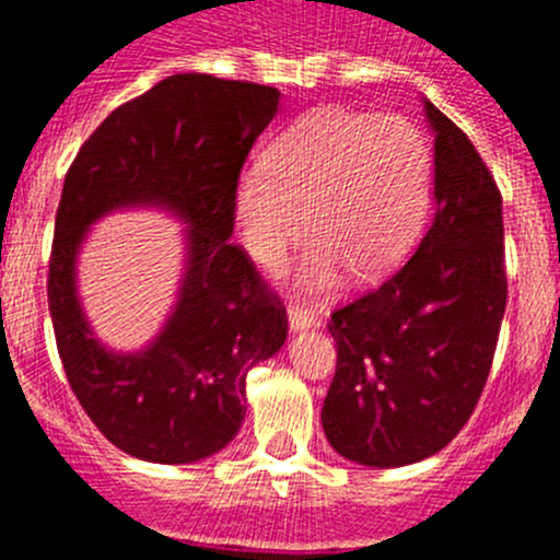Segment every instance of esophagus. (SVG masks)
Listing matches in <instances>:
<instances>
[{"label": "esophagus", "mask_w": 560, "mask_h": 560, "mask_svg": "<svg viewBox=\"0 0 560 560\" xmlns=\"http://www.w3.org/2000/svg\"><path fill=\"white\" fill-rule=\"evenodd\" d=\"M316 325V314L306 306H290V327L292 330H306V327Z\"/></svg>", "instance_id": "obj_1"}]
</instances>
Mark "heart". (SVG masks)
I'll use <instances>...</instances> for the list:
<instances>
[{
	"mask_svg": "<svg viewBox=\"0 0 560 560\" xmlns=\"http://www.w3.org/2000/svg\"><path fill=\"white\" fill-rule=\"evenodd\" d=\"M431 186L433 156L415 124L319 107L270 143L265 165L241 173L233 213L262 268L281 265L306 233L301 279L327 290L341 268L358 281L393 270L425 222Z\"/></svg>",
	"mask_w": 560,
	"mask_h": 560,
	"instance_id": "heart-1",
	"label": "heart"
}]
</instances>
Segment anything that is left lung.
<instances>
[{
  "instance_id": "1",
  "label": "left lung",
  "mask_w": 560,
  "mask_h": 560,
  "mask_svg": "<svg viewBox=\"0 0 560 560\" xmlns=\"http://www.w3.org/2000/svg\"><path fill=\"white\" fill-rule=\"evenodd\" d=\"M436 217L382 287L336 308L322 428L338 455L395 468L436 455L482 395L506 308L501 191L460 127L425 100Z\"/></svg>"
}]
</instances>
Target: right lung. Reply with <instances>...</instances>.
I'll return each mask as SVG.
<instances>
[{"label":"right lung","instance_id":"obj_1","mask_svg":"<svg viewBox=\"0 0 560 560\" xmlns=\"http://www.w3.org/2000/svg\"><path fill=\"white\" fill-rule=\"evenodd\" d=\"M279 107V89L180 72L118 105L89 135L61 186L48 262V308L72 393L110 444L151 463H191L233 442L246 376L281 349L287 308L230 241L248 151ZM178 212L190 257L179 303L149 350L107 353L74 295L88 224L113 207Z\"/></svg>","mask_w":560,"mask_h":560}]
</instances>
